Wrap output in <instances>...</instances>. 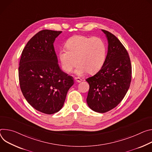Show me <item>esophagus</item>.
Segmentation results:
<instances>
[{
    "mask_svg": "<svg viewBox=\"0 0 152 152\" xmlns=\"http://www.w3.org/2000/svg\"><path fill=\"white\" fill-rule=\"evenodd\" d=\"M75 80L76 81V82H77V83H80L81 81V79L80 78H79V77H75Z\"/></svg>",
    "mask_w": 152,
    "mask_h": 152,
    "instance_id": "1",
    "label": "esophagus"
}]
</instances>
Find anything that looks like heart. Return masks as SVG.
<instances>
[{
    "label": "heart",
    "instance_id": "obj_1",
    "mask_svg": "<svg viewBox=\"0 0 152 152\" xmlns=\"http://www.w3.org/2000/svg\"><path fill=\"white\" fill-rule=\"evenodd\" d=\"M66 48L67 50H60L58 58L66 72H71L78 62L75 70L77 75L87 71L94 74L100 69L106 60V46L99 37L75 36L67 41Z\"/></svg>",
    "mask_w": 152,
    "mask_h": 152
}]
</instances>
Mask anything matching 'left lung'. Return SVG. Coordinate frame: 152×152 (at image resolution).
Masks as SVG:
<instances>
[{"instance_id": "obj_1", "label": "left lung", "mask_w": 152, "mask_h": 152, "mask_svg": "<svg viewBox=\"0 0 152 152\" xmlns=\"http://www.w3.org/2000/svg\"><path fill=\"white\" fill-rule=\"evenodd\" d=\"M108 41V50L101 69L86 80L89 85L86 102L98 113L115 108L125 96L132 79V66L126 49L110 32L102 29Z\"/></svg>"}]
</instances>
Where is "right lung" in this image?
<instances>
[{
  "label": "right lung",
  "mask_w": 152,
  "mask_h": 152,
  "mask_svg": "<svg viewBox=\"0 0 152 152\" xmlns=\"http://www.w3.org/2000/svg\"><path fill=\"white\" fill-rule=\"evenodd\" d=\"M62 31L44 29L34 36L24 48L19 67L22 92L37 110L53 114L63 106L74 78L60 69L54 42Z\"/></svg>",
  "instance_id": "right-lung-1"
}]
</instances>
